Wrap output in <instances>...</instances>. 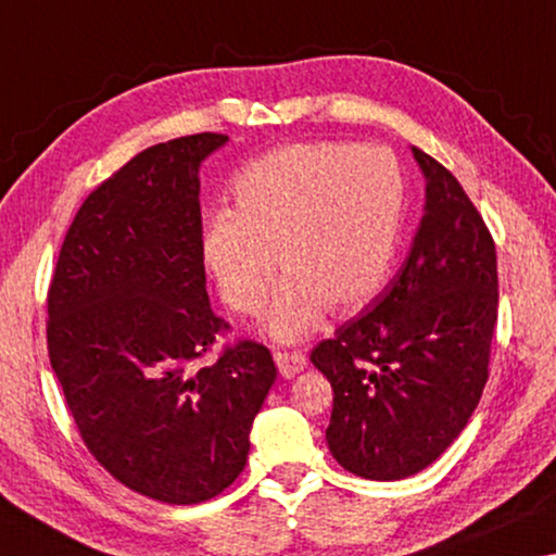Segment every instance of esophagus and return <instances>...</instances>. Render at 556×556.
Segmentation results:
<instances>
[{"label": "esophagus", "instance_id": "34e87169", "mask_svg": "<svg viewBox=\"0 0 556 556\" xmlns=\"http://www.w3.org/2000/svg\"><path fill=\"white\" fill-rule=\"evenodd\" d=\"M273 361H276L278 370L283 378H295L298 372L305 367V355L303 353H288V350H276L273 353Z\"/></svg>", "mask_w": 556, "mask_h": 556}]
</instances>
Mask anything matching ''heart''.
I'll return each mask as SVG.
<instances>
[{
	"mask_svg": "<svg viewBox=\"0 0 556 556\" xmlns=\"http://www.w3.org/2000/svg\"><path fill=\"white\" fill-rule=\"evenodd\" d=\"M397 161L380 147L340 141L288 143L255 159L233 184V211L201 233V258L218 295L238 315L266 313L270 338L293 343L323 313H355L388 278L403 220Z\"/></svg>",
	"mask_w": 556,
	"mask_h": 556,
	"instance_id": "1",
	"label": "heart"
}]
</instances>
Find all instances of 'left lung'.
<instances>
[{"mask_svg":"<svg viewBox=\"0 0 556 556\" xmlns=\"http://www.w3.org/2000/svg\"><path fill=\"white\" fill-rule=\"evenodd\" d=\"M425 216L403 268L372 303L313 348L332 386V457L365 480H405L465 430L490 378L497 253L450 170L413 147Z\"/></svg>","mask_w":556,"mask_h":556,"instance_id":"8db88e82","label":"left lung"}]
</instances>
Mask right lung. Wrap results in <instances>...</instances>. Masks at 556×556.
Wrapping results in <instances>:
<instances>
[{"label":"right lung","mask_w":556,"mask_h":556,"mask_svg":"<svg viewBox=\"0 0 556 556\" xmlns=\"http://www.w3.org/2000/svg\"><path fill=\"white\" fill-rule=\"evenodd\" d=\"M226 134L156 143L76 211L47 293L51 370L84 445L143 497L199 505L243 472L276 382L270 350L211 311L201 258V161Z\"/></svg>","instance_id":"obj_1"}]
</instances>
